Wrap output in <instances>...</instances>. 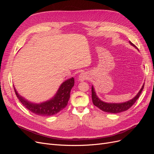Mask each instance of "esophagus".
I'll use <instances>...</instances> for the list:
<instances>
[{
	"instance_id": "1",
	"label": "esophagus",
	"mask_w": 154,
	"mask_h": 154,
	"mask_svg": "<svg viewBox=\"0 0 154 154\" xmlns=\"http://www.w3.org/2000/svg\"><path fill=\"white\" fill-rule=\"evenodd\" d=\"M87 79V74L84 72H82L81 74H80V76H79V80L80 81H84Z\"/></svg>"
}]
</instances>
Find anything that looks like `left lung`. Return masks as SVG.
<instances>
[{
	"mask_svg": "<svg viewBox=\"0 0 154 154\" xmlns=\"http://www.w3.org/2000/svg\"><path fill=\"white\" fill-rule=\"evenodd\" d=\"M130 44L137 49L136 46L133 43H132L130 41ZM144 85V84L143 85L142 88H141V90L139 91V92H138V94L136 96V97H134V98L131 100L125 102V103H105V102L101 101L96 96V92L94 90V88H93V87H92V103L96 106L98 107L100 109H101V110H103L104 112H109V113L122 112L127 110L128 109H129L130 107H131L135 103H136V101L139 97V96H140L141 93L143 89Z\"/></svg>",
	"mask_w": 154,
	"mask_h": 154,
	"instance_id": "1",
	"label": "left lung"
}]
</instances>
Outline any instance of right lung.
Wrapping results in <instances>:
<instances>
[{
	"instance_id": "right-lung-1",
	"label": "right lung",
	"mask_w": 154,
	"mask_h": 154,
	"mask_svg": "<svg viewBox=\"0 0 154 154\" xmlns=\"http://www.w3.org/2000/svg\"><path fill=\"white\" fill-rule=\"evenodd\" d=\"M74 85V79L72 78L64 82L53 98L40 104H34L27 101L18 94L14 88L18 99L27 109L33 114L42 116H49L57 114L67 105L70 97V92Z\"/></svg>"
}]
</instances>
